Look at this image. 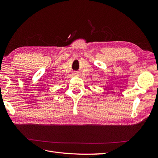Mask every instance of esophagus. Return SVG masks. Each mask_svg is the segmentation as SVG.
I'll return each instance as SVG.
<instances>
[{
  "instance_id": "obj_1",
  "label": "esophagus",
  "mask_w": 158,
  "mask_h": 158,
  "mask_svg": "<svg viewBox=\"0 0 158 158\" xmlns=\"http://www.w3.org/2000/svg\"><path fill=\"white\" fill-rule=\"evenodd\" d=\"M74 75H75V76H79V73H74Z\"/></svg>"
}]
</instances>
